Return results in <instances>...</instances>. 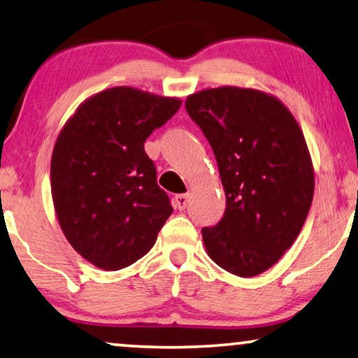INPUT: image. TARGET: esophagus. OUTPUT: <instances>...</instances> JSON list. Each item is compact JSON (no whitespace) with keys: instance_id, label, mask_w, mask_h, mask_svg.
Segmentation results:
<instances>
[{"instance_id":"1","label":"esophagus","mask_w":358,"mask_h":358,"mask_svg":"<svg viewBox=\"0 0 358 358\" xmlns=\"http://www.w3.org/2000/svg\"><path fill=\"white\" fill-rule=\"evenodd\" d=\"M187 203H189V194H179V195H176L174 205H176V207H178L179 210H184L185 207H187Z\"/></svg>"}]
</instances>
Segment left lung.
Instances as JSON below:
<instances>
[{
  "label": "left lung",
  "instance_id": "obj_1",
  "mask_svg": "<svg viewBox=\"0 0 358 358\" xmlns=\"http://www.w3.org/2000/svg\"><path fill=\"white\" fill-rule=\"evenodd\" d=\"M217 158L223 218L202 229L210 259L238 277L271 268L295 243L315 194L303 131L282 101L252 87L222 86L185 99Z\"/></svg>",
  "mask_w": 358,
  "mask_h": 358
}]
</instances>
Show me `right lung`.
Returning <instances> with one entry per match:
<instances>
[{"label": "right lung", "mask_w": 358, "mask_h": 358, "mask_svg": "<svg viewBox=\"0 0 358 358\" xmlns=\"http://www.w3.org/2000/svg\"><path fill=\"white\" fill-rule=\"evenodd\" d=\"M180 104L117 86L87 97L63 125L50 164L53 207L68 243L92 266L136 262L173 213L145 140Z\"/></svg>", "instance_id": "obj_1"}]
</instances>
